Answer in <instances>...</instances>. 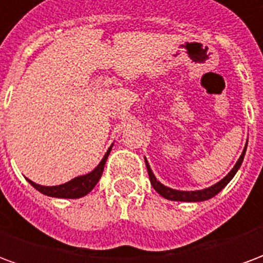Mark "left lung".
<instances>
[{"mask_svg":"<svg viewBox=\"0 0 263 263\" xmlns=\"http://www.w3.org/2000/svg\"><path fill=\"white\" fill-rule=\"evenodd\" d=\"M245 152H247V145H245V148H243L242 154L239 156V159L237 160V163L235 166L232 167L231 172L227 175L224 179H221L220 182L215 183L214 186H211V187L203 189V190H194V192H183V190H175V189H171L165 186V184H162V183L155 177L154 172L151 169V166H149L148 160L145 159V163H146V169H148V175L149 179H151V184L154 186V189L158 192V193L162 196V197L167 198V200H172V201H189V203H194V201H204V200H209V198L214 197L215 194H218L222 190V189L226 187L228 183L231 182V179L235 176V173L238 172V169L241 167V163H242L243 156H245Z\"/></svg>","mask_w":263,"mask_h":263,"instance_id":"left-lung-1","label":"left lung"}]
</instances>
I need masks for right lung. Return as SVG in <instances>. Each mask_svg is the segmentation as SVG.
<instances>
[{"mask_svg":"<svg viewBox=\"0 0 263 263\" xmlns=\"http://www.w3.org/2000/svg\"><path fill=\"white\" fill-rule=\"evenodd\" d=\"M111 149H112V145L109 146L107 154L104 155L103 160L98 163L94 171L87 173V175H83V176L74 177V179H71L70 182L65 183V184H59V186H41V184H36V183L32 182L29 179H28V182L31 183L37 192H41L42 194H46V196H50V197L80 198L90 193L94 189V186L98 183L100 177L103 175L104 166H105V162H107V158H108Z\"/></svg>","mask_w":263,"mask_h":263,"instance_id":"1","label":"right lung"}]
</instances>
